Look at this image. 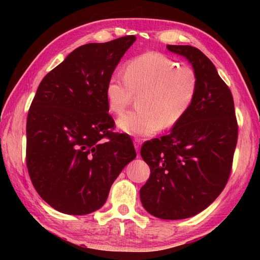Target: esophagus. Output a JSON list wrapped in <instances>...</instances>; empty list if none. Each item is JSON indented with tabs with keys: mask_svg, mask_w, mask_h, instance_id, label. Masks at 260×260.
Wrapping results in <instances>:
<instances>
[{
	"mask_svg": "<svg viewBox=\"0 0 260 260\" xmlns=\"http://www.w3.org/2000/svg\"><path fill=\"white\" fill-rule=\"evenodd\" d=\"M141 145H142V141H141L140 139H135V140H134V146H135V148H136V152H137V153L140 152Z\"/></svg>",
	"mask_w": 260,
	"mask_h": 260,
	"instance_id": "obj_1",
	"label": "esophagus"
}]
</instances>
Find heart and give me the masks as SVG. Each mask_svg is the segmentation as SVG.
Wrapping results in <instances>:
<instances>
[{
    "label": "heart",
    "mask_w": 260,
    "mask_h": 260,
    "mask_svg": "<svg viewBox=\"0 0 260 260\" xmlns=\"http://www.w3.org/2000/svg\"><path fill=\"white\" fill-rule=\"evenodd\" d=\"M199 91L194 70L180 66L167 54L150 51L132 58L124 77L113 75L106 85L109 109L123 114L137 97V108L117 120L131 135L150 136L161 128H172L184 118Z\"/></svg>",
    "instance_id": "b5f03b06"
}]
</instances>
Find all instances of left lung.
I'll list each match as a JSON object with an SVG mask.
<instances>
[{
    "label": "left lung",
    "mask_w": 260,
    "mask_h": 260,
    "mask_svg": "<svg viewBox=\"0 0 260 260\" xmlns=\"http://www.w3.org/2000/svg\"><path fill=\"white\" fill-rule=\"evenodd\" d=\"M192 63L199 91L189 112L169 135L143 144L151 175L140 197L159 219L193 217L208 208L229 180L238 140L234 98L206 54L191 46H167Z\"/></svg>",
    "instance_id": "1"
}]
</instances>
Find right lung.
Listing matches in <instances>:
<instances>
[{
    "label": "right lung",
    "mask_w": 260,
    "mask_h": 260,
    "mask_svg": "<svg viewBox=\"0 0 260 260\" xmlns=\"http://www.w3.org/2000/svg\"><path fill=\"white\" fill-rule=\"evenodd\" d=\"M135 36L87 43L39 85L26 118V168L35 189L66 214H88L136 157L128 136L114 133L106 85Z\"/></svg>",
    "instance_id": "obj_1"
}]
</instances>
